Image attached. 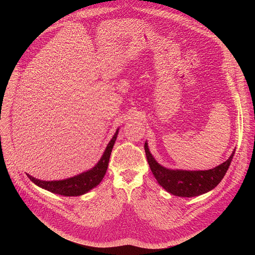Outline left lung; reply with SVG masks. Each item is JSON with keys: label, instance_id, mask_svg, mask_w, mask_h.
I'll return each instance as SVG.
<instances>
[{"label": "left lung", "instance_id": "8db88e82", "mask_svg": "<svg viewBox=\"0 0 255 255\" xmlns=\"http://www.w3.org/2000/svg\"><path fill=\"white\" fill-rule=\"evenodd\" d=\"M145 153L150 169L157 183L168 193L178 197H196L205 194L219 185L226 174L235 150L231 156L222 164L209 170H171L156 162L149 152L147 143L144 144Z\"/></svg>", "mask_w": 255, "mask_h": 255}]
</instances>
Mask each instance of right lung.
Segmentation results:
<instances>
[{
  "label": "right lung",
  "instance_id": "add662e5",
  "mask_svg": "<svg viewBox=\"0 0 255 255\" xmlns=\"http://www.w3.org/2000/svg\"><path fill=\"white\" fill-rule=\"evenodd\" d=\"M117 135H118V130L116 131L111 141L107 145V148L103 156L101 157L100 161L96 164L95 167H93L92 169L84 173H81L79 175H76L74 177H70L67 179L52 180V181L40 180L29 174L27 175L35 185H37L38 187L45 189L51 193L65 196V197H75V196L84 195L87 192L94 189L96 186H98L101 183V180L103 179L108 168L109 159H110V155L114 146V143L116 141Z\"/></svg>",
  "mask_w": 255,
  "mask_h": 255
}]
</instances>
